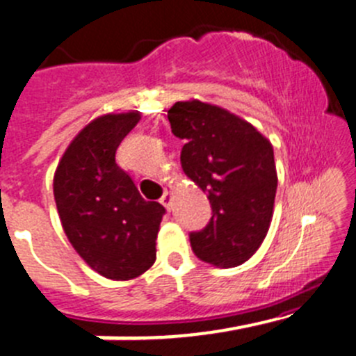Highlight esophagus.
I'll list each match as a JSON object with an SVG mask.
<instances>
[{
    "label": "esophagus",
    "instance_id": "1",
    "mask_svg": "<svg viewBox=\"0 0 356 356\" xmlns=\"http://www.w3.org/2000/svg\"><path fill=\"white\" fill-rule=\"evenodd\" d=\"M159 202H161V204L165 205L167 209H170V205H172V189L170 188L165 189V193H163V197L159 198Z\"/></svg>",
    "mask_w": 356,
    "mask_h": 356
}]
</instances>
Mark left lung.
Segmentation results:
<instances>
[{"label":"left lung","instance_id":"8db88e82","mask_svg":"<svg viewBox=\"0 0 356 356\" xmlns=\"http://www.w3.org/2000/svg\"><path fill=\"white\" fill-rule=\"evenodd\" d=\"M168 121L186 142L182 170L212 207L207 227L189 234L193 253L216 267L244 264L272 221L277 189L272 144L248 121L198 99L175 103Z\"/></svg>","mask_w":356,"mask_h":356}]
</instances>
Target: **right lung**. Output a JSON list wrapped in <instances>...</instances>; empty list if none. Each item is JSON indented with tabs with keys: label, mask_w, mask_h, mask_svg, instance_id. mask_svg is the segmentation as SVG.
I'll return each instance as SVG.
<instances>
[{
	"label": "right lung",
	"mask_w": 356,
	"mask_h": 356,
	"mask_svg": "<svg viewBox=\"0 0 356 356\" xmlns=\"http://www.w3.org/2000/svg\"><path fill=\"white\" fill-rule=\"evenodd\" d=\"M138 112L107 114L73 138L54 175V198L63 228L86 264L103 277L128 281L156 260V237L165 207L145 202L115 163L122 138Z\"/></svg>",
	"instance_id": "obj_1"
}]
</instances>
